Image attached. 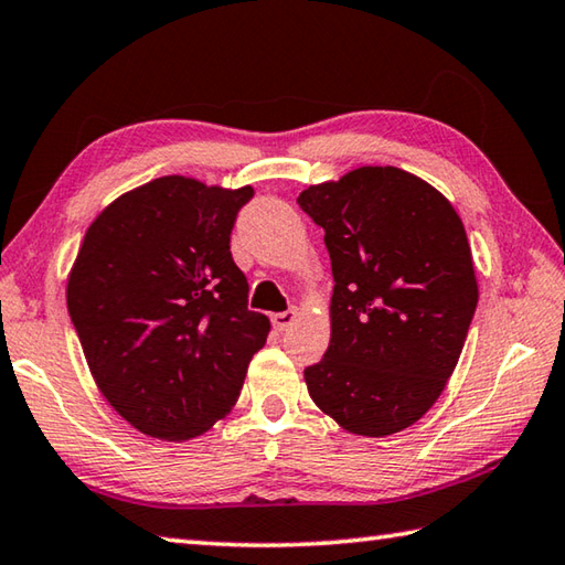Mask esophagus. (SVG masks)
Returning a JSON list of instances; mask_svg holds the SVG:
<instances>
[{"mask_svg":"<svg viewBox=\"0 0 565 565\" xmlns=\"http://www.w3.org/2000/svg\"><path fill=\"white\" fill-rule=\"evenodd\" d=\"M295 317H297V312H295V310L275 312V315H270V322H273V327H275V329H278V332H287V329L292 327Z\"/></svg>","mask_w":565,"mask_h":565,"instance_id":"34e87169","label":"esophagus"}]
</instances>
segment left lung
Returning <instances> with one entry per match:
<instances>
[{
    "instance_id": "obj_1",
    "label": "left lung",
    "mask_w": 565,
    "mask_h": 565,
    "mask_svg": "<svg viewBox=\"0 0 565 565\" xmlns=\"http://www.w3.org/2000/svg\"><path fill=\"white\" fill-rule=\"evenodd\" d=\"M297 204L324 228L334 275L332 339L307 391L349 433L408 428L452 376L480 297L462 221L398 167H359Z\"/></svg>"
}]
</instances>
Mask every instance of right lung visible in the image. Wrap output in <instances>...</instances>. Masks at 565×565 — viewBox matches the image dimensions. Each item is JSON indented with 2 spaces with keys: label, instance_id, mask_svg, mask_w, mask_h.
Returning <instances> with one entry per match:
<instances>
[{
  "label": "right lung",
  "instance_id": "right-lung-1",
  "mask_svg": "<svg viewBox=\"0 0 565 565\" xmlns=\"http://www.w3.org/2000/svg\"><path fill=\"white\" fill-rule=\"evenodd\" d=\"M250 186L162 177L127 191L85 231L68 315L105 401L150 438L189 440L233 406L270 319L248 310L231 255Z\"/></svg>",
  "mask_w": 565,
  "mask_h": 565
}]
</instances>
